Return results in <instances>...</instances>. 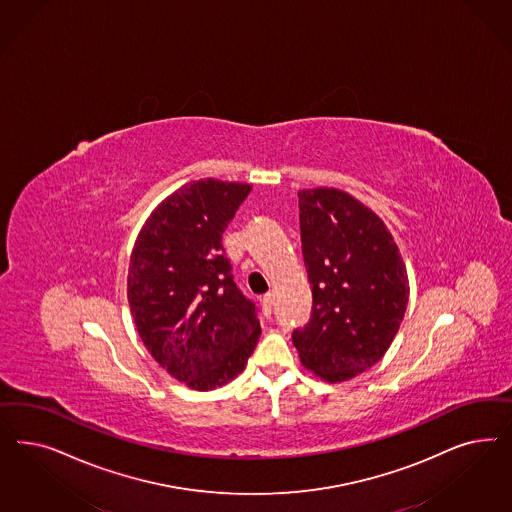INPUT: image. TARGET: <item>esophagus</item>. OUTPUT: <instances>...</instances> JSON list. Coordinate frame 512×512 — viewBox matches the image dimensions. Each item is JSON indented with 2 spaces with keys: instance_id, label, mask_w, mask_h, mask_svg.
<instances>
[{
  "instance_id": "34e87169",
  "label": "esophagus",
  "mask_w": 512,
  "mask_h": 512,
  "mask_svg": "<svg viewBox=\"0 0 512 512\" xmlns=\"http://www.w3.org/2000/svg\"><path fill=\"white\" fill-rule=\"evenodd\" d=\"M262 305H264L265 316H271V313H273V294L262 297Z\"/></svg>"
}]
</instances>
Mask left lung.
<instances>
[{"label": "left lung", "instance_id": "left-lung-1", "mask_svg": "<svg viewBox=\"0 0 512 512\" xmlns=\"http://www.w3.org/2000/svg\"><path fill=\"white\" fill-rule=\"evenodd\" d=\"M313 313L292 341L305 369L343 382L379 362L409 301L407 267L377 213L339 188L299 190Z\"/></svg>", "mask_w": 512, "mask_h": 512}]
</instances>
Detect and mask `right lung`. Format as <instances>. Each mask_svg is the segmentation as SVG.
<instances>
[{
	"instance_id": "1",
	"label": "right lung",
	"mask_w": 512,
	"mask_h": 512,
	"mask_svg": "<svg viewBox=\"0 0 512 512\" xmlns=\"http://www.w3.org/2000/svg\"><path fill=\"white\" fill-rule=\"evenodd\" d=\"M252 190L201 179L156 205L128 267V301L150 356L184 386L207 392L235 379L262 333L256 305L233 282L222 233Z\"/></svg>"
}]
</instances>
